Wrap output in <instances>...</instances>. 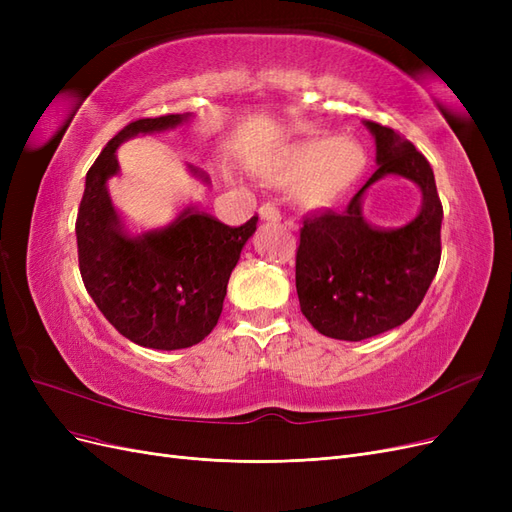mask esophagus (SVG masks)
<instances>
[{"label": "esophagus", "instance_id": "obj_1", "mask_svg": "<svg viewBox=\"0 0 512 512\" xmlns=\"http://www.w3.org/2000/svg\"><path fill=\"white\" fill-rule=\"evenodd\" d=\"M258 213H260V218L265 220V222H280L282 220L280 209H277L273 203H265V205L258 209Z\"/></svg>", "mask_w": 512, "mask_h": 512}]
</instances>
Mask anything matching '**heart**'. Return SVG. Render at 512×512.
<instances>
[{
  "instance_id": "b5f03b06",
  "label": "heart",
  "mask_w": 512,
  "mask_h": 512,
  "mask_svg": "<svg viewBox=\"0 0 512 512\" xmlns=\"http://www.w3.org/2000/svg\"><path fill=\"white\" fill-rule=\"evenodd\" d=\"M367 153L350 136H309L252 162L254 175L275 188H290L307 211L329 209L359 181Z\"/></svg>"
}]
</instances>
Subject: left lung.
I'll use <instances>...</instances> for the list:
<instances>
[{
  "instance_id": "left-lung-1",
  "label": "left lung",
  "mask_w": 512,
  "mask_h": 512,
  "mask_svg": "<svg viewBox=\"0 0 512 512\" xmlns=\"http://www.w3.org/2000/svg\"><path fill=\"white\" fill-rule=\"evenodd\" d=\"M378 170L344 213L305 218L297 250V294L303 316L333 339H361L404 324L421 305L440 265L442 203L433 170L421 151L376 121ZM386 174L414 180L424 192L417 218L401 229L371 227L362 218V194Z\"/></svg>"
}]
</instances>
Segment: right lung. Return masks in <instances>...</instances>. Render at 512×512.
I'll use <instances>...</instances> for the list:
<instances>
[{"label":"right lung","instance_id":"obj_1","mask_svg":"<svg viewBox=\"0 0 512 512\" xmlns=\"http://www.w3.org/2000/svg\"><path fill=\"white\" fill-rule=\"evenodd\" d=\"M190 115L136 119L102 149L85 179L76 218L79 267L87 292L104 318L130 342L156 348H190L220 320L226 286L258 218L226 226L196 207H185L164 228L130 235L106 190L119 173L117 147L138 134L177 128ZM203 181L209 177L192 168Z\"/></svg>","mask_w":512,"mask_h":512}]
</instances>
